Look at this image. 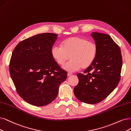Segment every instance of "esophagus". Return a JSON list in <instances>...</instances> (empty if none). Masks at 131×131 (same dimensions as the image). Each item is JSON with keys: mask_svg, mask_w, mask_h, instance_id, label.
<instances>
[{"mask_svg": "<svg viewBox=\"0 0 131 131\" xmlns=\"http://www.w3.org/2000/svg\"><path fill=\"white\" fill-rule=\"evenodd\" d=\"M72 74V73H71V72H68V73H67V75L68 76H70V75H71Z\"/></svg>", "mask_w": 131, "mask_h": 131, "instance_id": "34e87169", "label": "esophagus"}]
</instances>
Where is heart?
Returning <instances> with one entry per match:
<instances>
[{"label": "heart", "mask_w": 131, "mask_h": 131, "mask_svg": "<svg viewBox=\"0 0 131 131\" xmlns=\"http://www.w3.org/2000/svg\"><path fill=\"white\" fill-rule=\"evenodd\" d=\"M98 53L96 43L79 37H72L66 39L61 43V47L53 46L51 54L58 65L64 66L67 71L74 72L89 67L94 61Z\"/></svg>", "instance_id": "b5f03b06"}]
</instances>
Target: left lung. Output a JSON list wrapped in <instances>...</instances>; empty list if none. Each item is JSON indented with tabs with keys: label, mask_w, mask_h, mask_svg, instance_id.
<instances>
[{
	"label": "left lung",
	"mask_w": 131,
	"mask_h": 131,
	"mask_svg": "<svg viewBox=\"0 0 131 131\" xmlns=\"http://www.w3.org/2000/svg\"><path fill=\"white\" fill-rule=\"evenodd\" d=\"M91 35L98 47L97 56L84 74H77L79 83L73 92L81 102L95 104L107 97L118 85L123 62L119 46L109 35L98 32Z\"/></svg>",
	"instance_id": "left-lung-1"
}]
</instances>
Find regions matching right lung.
<instances>
[{
  "instance_id": "add662e5",
  "label": "right lung",
  "mask_w": 131,
  "mask_h": 131,
  "mask_svg": "<svg viewBox=\"0 0 131 131\" xmlns=\"http://www.w3.org/2000/svg\"><path fill=\"white\" fill-rule=\"evenodd\" d=\"M58 35L38 34L20 41L12 52L9 70L17 92L27 103L36 106L51 103L59 85L67 78L51 54Z\"/></svg>"
}]
</instances>
